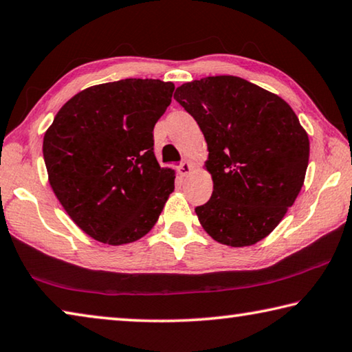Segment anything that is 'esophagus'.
Instances as JSON below:
<instances>
[{
	"instance_id": "obj_1",
	"label": "esophagus",
	"mask_w": 352,
	"mask_h": 352,
	"mask_svg": "<svg viewBox=\"0 0 352 352\" xmlns=\"http://www.w3.org/2000/svg\"><path fill=\"white\" fill-rule=\"evenodd\" d=\"M192 168H194V164L190 163V162H188V160H184V162L180 163V166H178V172H180L182 177H186V175L190 174V170H192Z\"/></svg>"
}]
</instances>
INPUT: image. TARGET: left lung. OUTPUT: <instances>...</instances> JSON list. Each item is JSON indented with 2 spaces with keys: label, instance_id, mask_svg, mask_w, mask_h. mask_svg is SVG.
Wrapping results in <instances>:
<instances>
[{
  "label": "left lung",
  "instance_id": "obj_1",
  "mask_svg": "<svg viewBox=\"0 0 352 352\" xmlns=\"http://www.w3.org/2000/svg\"><path fill=\"white\" fill-rule=\"evenodd\" d=\"M174 99L208 144L212 195L195 208L214 241L248 247L269 236L294 205L309 164V136L278 94L236 76L178 87Z\"/></svg>",
  "mask_w": 352,
  "mask_h": 352
}]
</instances>
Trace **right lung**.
I'll return each mask as SVG.
<instances>
[{"instance_id": "1", "label": "right lung", "mask_w": 352, "mask_h": 352, "mask_svg": "<svg viewBox=\"0 0 352 352\" xmlns=\"http://www.w3.org/2000/svg\"><path fill=\"white\" fill-rule=\"evenodd\" d=\"M175 85L124 79L85 88L46 130L43 158L56 197L93 239L122 245L153 228L174 190L175 172L160 168L153 127Z\"/></svg>"}]
</instances>
